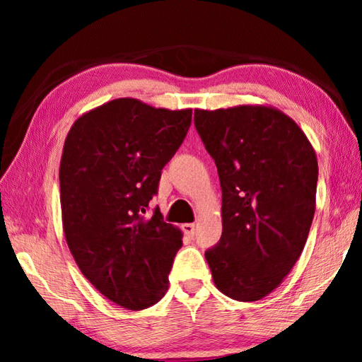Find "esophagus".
Returning a JSON list of instances; mask_svg holds the SVG:
<instances>
[{
  "label": "esophagus",
  "mask_w": 362,
  "mask_h": 362,
  "mask_svg": "<svg viewBox=\"0 0 362 362\" xmlns=\"http://www.w3.org/2000/svg\"><path fill=\"white\" fill-rule=\"evenodd\" d=\"M182 230H183V233H185L187 236H189V238L194 236V223H183L182 225Z\"/></svg>",
  "instance_id": "34e87169"
}]
</instances>
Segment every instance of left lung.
<instances>
[{"label":"left lung","mask_w":362,"mask_h":362,"mask_svg":"<svg viewBox=\"0 0 362 362\" xmlns=\"http://www.w3.org/2000/svg\"><path fill=\"white\" fill-rule=\"evenodd\" d=\"M222 187V238L206 252L217 289L267 297L291 273L316 209L317 159L291 116L269 105L194 110Z\"/></svg>","instance_id":"8db88e82"}]
</instances>
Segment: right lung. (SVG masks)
Listing matches in <instances>:
<instances>
[{
	"mask_svg": "<svg viewBox=\"0 0 362 362\" xmlns=\"http://www.w3.org/2000/svg\"><path fill=\"white\" fill-rule=\"evenodd\" d=\"M189 124L192 108L122 97L83 113L66 134L59 169L66 244L84 278L126 310L168 292L183 235L159 209L144 214Z\"/></svg>",
	"mask_w": 362,
	"mask_h": 362,
	"instance_id": "obj_1",
	"label": "right lung"
}]
</instances>
